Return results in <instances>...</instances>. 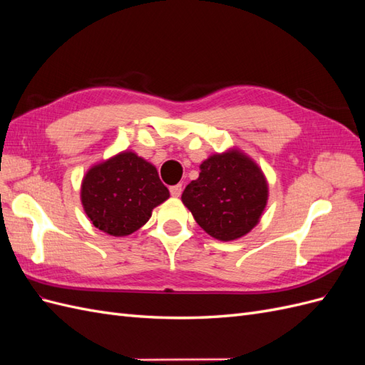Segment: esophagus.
Masks as SVG:
<instances>
[{"label": "esophagus", "instance_id": "1", "mask_svg": "<svg viewBox=\"0 0 365 365\" xmlns=\"http://www.w3.org/2000/svg\"><path fill=\"white\" fill-rule=\"evenodd\" d=\"M181 192H182V185L181 184H176V185L170 187V195L175 196V197L181 196Z\"/></svg>", "mask_w": 365, "mask_h": 365}]
</instances>
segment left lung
Wrapping results in <instances>:
<instances>
[{
	"mask_svg": "<svg viewBox=\"0 0 365 365\" xmlns=\"http://www.w3.org/2000/svg\"><path fill=\"white\" fill-rule=\"evenodd\" d=\"M200 169V178L181 196L197 225L224 242L250 233L268 201V182L259 165L233 149L207 158Z\"/></svg>",
	"mask_w": 365,
	"mask_h": 365,
	"instance_id": "8db88e82",
	"label": "left lung"
}]
</instances>
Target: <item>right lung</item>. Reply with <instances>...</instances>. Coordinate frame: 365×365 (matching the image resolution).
<instances>
[{
    "label": "right lung",
    "mask_w": 365,
    "mask_h": 365,
    "mask_svg": "<svg viewBox=\"0 0 365 365\" xmlns=\"http://www.w3.org/2000/svg\"><path fill=\"white\" fill-rule=\"evenodd\" d=\"M169 196L155 165L130 150L93 165L81 189L82 205L93 225L115 237L141 228L152 210Z\"/></svg>",
    "instance_id": "right-lung-1"
}]
</instances>
